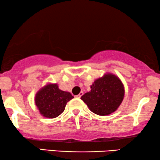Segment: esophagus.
Segmentation results:
<instances>
[{
    "label": "esophagus",
    "instance_id": "1",
    "mask_svg": "<svg viewBox=\"0 0 160 160\" xmlns=\"http://www.w3.org/2000/svg\"><path fill=\"white\" fill-rule=\"evenodd\" d=\"M83 95V92H81L79 93V94H78V95H77V98H80L81 97H82V96Z\"/></svg>",
    "mask_w": 160,
    "mask_h": 160
}]
</instances>
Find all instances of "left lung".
Segmentation results:
<instances>
[{"instance_id": "8db88e82", "label": "left lung", "mask_w": 160, "mask_h": 160, "mask_svg": "<svg viewBox=\"0 0 160 160\" xmlns=\"http://www.w3.org/2000/svg\"><path fill=\"white\" fill-rule=\"evenodd\" d=\"M91 90L81 99L92 112L99 116H107L117 110L124 97V87L120 78L111 73L95 80Z\"/></svg>"}]
</instances>
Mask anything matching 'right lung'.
I'll list each match as a JSON object with an SVG mask.
<instances>
[{
  "mask_svg": "<svg viewBox=\"0 0 160 160\" xmlns=\"http://www.w3.org/2000/svg\"><path fill=\"white\" fill-rule=\"evenodd\" d=\"M73 98L69 92L59 89L58 84L48 83L37 92L35 103L43 117L53 119L64 111L67 102Z\"/></svg>",
  "mask_w": 160,
  "mask_h": 160,
  "instance_id": "add662e5",
  "label": "right lung"
}]
</instances>
